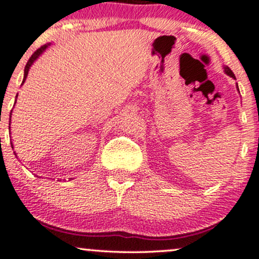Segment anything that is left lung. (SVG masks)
<instances>
[{
  "mask_svg": "<svg viewBox=\"0 0 259 259\" xmlns=\"http://www.w3.org/2000/svg\"><path fill=\"white\" fill-rule=\"evenodd\" d=\"M224 72H225V74H228L229 76H231V78H234L235 79V75H234V73L231 72V69L229 67H224ZM237 90H239V86H237Z\"/></svg>",
  "mask_w": 259,
  "mask_h": 259,
  "instance_id": "1",
  "label": "left lung"
}]
</instances>
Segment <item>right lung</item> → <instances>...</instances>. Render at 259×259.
Returning <instances> with one entry per match:
<instances>
[{"mask_svg":"<svg viewBox=\"0 0 259 259\" xmlns=\"http://www.w3.org/2000/svg\"><path fill=\"white\" fill-rule=\"evenodd\" d=\"M50 46V44H47V45H44V46H41L40 49L38 50H36V51H35L34 53H32V56L30 57V59H29L28 61V63H26V65H25V69H24V78H23V82H22V85L24 84L25 82V79H26V76H28V74H29V70H30V67L32 64H34V62L36 61V59L40 57L41 55H42V53L46 51V49L47 47ZM16 97H18V94H17V96ZM17 101V100H16ZM11 114H12V111H11ZM10 125H11V117H10ZM10 129H11V126H10ZM12 145V148H13V144H11ZM14 154H16L17 156V153L14 152Z\"/></svg>","mask_w":259,"mask_h":259,"instance_id":"add662e5","label":"right lung"}]
</instances>
